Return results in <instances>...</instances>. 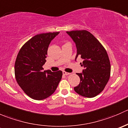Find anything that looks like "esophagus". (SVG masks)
Masks as SVG:
<instances>
[{
  "instance_id": "obj_1",
  "label": "esophagus",
  "mask_w": 128,
  "mask_h": 128,
  "mask_svg": "<svg viewBox=\"0 0 128 128\" xmlns=\"http://www.w3.org/2000/svg\"><path fill=\"white\" fill-rule=\"evenodd\" d=\"M62 74L64 75H65V76H68V75L70 74V73H69V72H65V71H63L62 72Z\"/></svg>"
}]
</instances>
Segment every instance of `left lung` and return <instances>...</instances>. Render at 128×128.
Masks as SVG:
<instances>
[{
    "instance_id": "obj_1",
    "label": "left lung",
    "mask_w": 128,
    "mask_h": 128,
    "mask_svg": "<svg viewBox=\"0 0 128 128\" xmlns=\"http://www.w3.org/2000/svg\"><path fill=\"white\" fill-rule=\"evenodd\" d=\"M76 43L77 57L82 59V73H77L80 79L74 87L81 96L92 98L104 90L110 77L111 66L106 51L92 33L86 30L67 32ZM82 64V63H81Z\"/></svg>"
}]
</instances>
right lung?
Masks as SVG:
<instances>
[{
	"instance_id": "obj_1",
	"label": "right lung",
	"mask_w": 128,
	"mask_h": 128,
	"mask_svg": "<svg viewBox=\"0 0 128 128\" xmlns=\"http://www.w3.org/2000/svg\"><path fill=\"white\" fill-rule=\"evenodd\" d=\"M59 32L41 33L28 40L21 48L15 63L16 80L24 92L34 100L51 96L61 80L62 72L44 70L50 42Z\"/></svg>"
}]
</instances>
